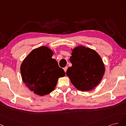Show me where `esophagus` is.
Instances as JSON below:
<instances>
[{"instance_id": "1", "label": "esophagus", "mask_w": 126, "mask_h": 126, "mask_svg": "<svg viewBox=\"0 0 126 126\" xmlns=\"http://www.w3.org/2000/svg\"><path fill=\"white\" fill-rule=\"evenodd\" d=\"M64 71H65V72L66 73V71H67V66H66V67H65L64 68Z\"/></svg>"}]
</instances>
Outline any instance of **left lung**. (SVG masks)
<instances>
[{"mask_svg": "<svg viewBox=\"0 0 126 126\" xmlns=\"http://www.w3.org/2000/svg\"><path fill=\"white\" fill-rule=\"evenodd\" d=\"M66 75L72 84L81 91H90L96 87L105 74L104 64L100 55L94 50L79 46L72 49Z\"/></svg>", "mask_w": 126, "mask_h": 126, "instance_id": "1", "label": "left lung"}]
</instances>
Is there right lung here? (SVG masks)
Returning a JSON list of instances; mask_svg holds the SVG:
<instances>
[{"instance_id":"obj_1","label":"right lung","mask_w":126,"mask_h":126,"mask_svg":"<svg viewBox=\"0 0 126 126\" xmlns=\"http://www.w3.org/2000/svg\"><path fill=\"white\" fill-rule=\"evenodd\" d=\"M53 50L42 46L32 50L20 66L23 82L35 94L41 96L53 91L60 78L65 75L63 69L52 59Z\"/></svg>"}]
</instances>
